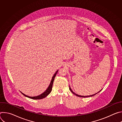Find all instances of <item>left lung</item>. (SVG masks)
<instances>
[{
	"label": "left lung",
	"instance_id": "left-lung-1",
	"mask_svg": "<svg viewBox=\"0 0 122 122\" xmlns=\"http://www.w3.org/2000/svg\"><path fill=\"white\" fill-rule=\"evenodd\" d=\"M69 90H70L71 91V92L73 94H74L75 95H76V96H78V97H93V96H95V95H96L98 93H99V92H100L101 91V90H100L99 92H98L97 93H96V94H93V95H90V96H80V95H77V94H75L74 92H73V91L71 90V87L69 86Z\"/></svg>",
	"mask_w": 122,
	"mask_h": 122
}]
</instances>
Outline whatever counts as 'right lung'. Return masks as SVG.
<instances>
[{"label":"right lung","instance_id":"right-lung-1","mask_svg":"<svg viewBox=\"0 0 122 122\" xmlns=\"http://www.w3.org/2000/svg\"><path fill=\"white\" fill-rule=\"evenodd\" d=\"M58 70H57L56 73L54 74V76H53V77H52V79H51V82L50 83V85H49L48 87L47 88V89L46 90V91L43 92L42 94H41V95H39V96H36V97H29V96H26L25 95V94H23V93L22 94H23L24 96H25V97H27L28 98H31V99H42V98H43L45 97H46L51 91V90H52V87H53V82H54V80H55V78L56 77V76L58 72Z\"/></svg>","mask_w":122,"mask_h":122}]
</instances>
